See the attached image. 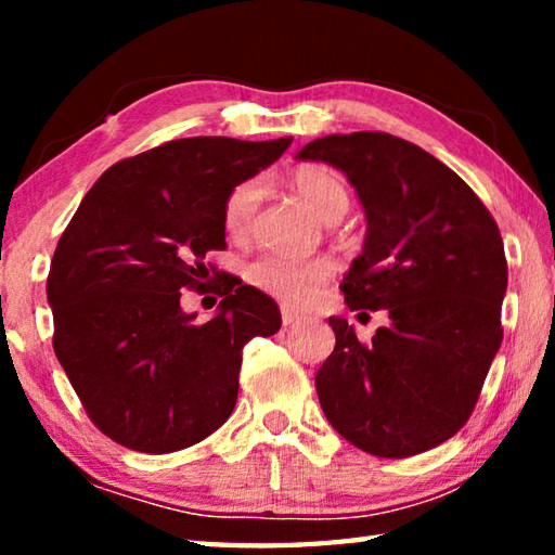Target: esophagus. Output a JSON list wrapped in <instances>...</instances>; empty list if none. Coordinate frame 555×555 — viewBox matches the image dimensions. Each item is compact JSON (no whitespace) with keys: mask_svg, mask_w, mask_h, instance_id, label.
Here are the masks:
<instances>
[{"mask_svg":"<svg viewBox=\"0 0 555 555\" xmlns=\"http://www.w3.org/2000/svg\"><path fill=\"white\" fill-rule=\"evenodd\" d=\"M281 323H284L286 327L300 323V315L296 311H291V308H281Z\"/></svg>","mask_w":555,"mask_h":555,"instance_id":"esophagus-1","label":"esophagus"}]
</instances>
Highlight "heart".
<instances>
[{"label":"heart","mask_w":555,"mask_h":555,"mask_svg":"<svg viewBox=\"0 0 555 555\" xmlns=\"http://www.w3.org/2000/svg\"><path fill=\"white\" fill-rule=\"evenodd\" d=\"M291 188L306 208L325 222H337L350 208V191H347L345 178L327 166H300L291 176ZM259 201L261 183L257 178L237 183L228 193L222 205V228L230 237H247ZM331 274L333 264L323 257L291 259L281 255H261L247 267L249 284L294 306L308 304Z\"/></svg>","instance_id":"b5f03b06"}]
</instances>
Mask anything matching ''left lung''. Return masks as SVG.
Segmentation results:
<instances>
[{"label": "left lung", "mask_w": 555, "mask_h": 555, "mask_svg": "<svg viewBox=\"0 0 555 555\" xmlns=\"http://www.w3.org/2000/svg\"><path fill=\"white\" fill-rule=\"evenodd\" d=\"M298 158L354 185L367 237L340 288L350 311L389 313L372 343L327 321L335 350L315 374L325 418L364 453H424L465 426L502 345L500 228L463 178L406 139L331 134Z\"/></svg>", "instance_id": "8db88e82"}]
</instances>
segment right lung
<instances>
[{
    "label": "right lung",
    "instance_id": "right-lung-1",
    "mask_svg": "<svg viewBox=\"0 0 555 555\" xmlns=\"http://www.w3.org/2000/svg\"><path fill=\"white\" fill-rule=\"evenodd\" d=\"M288 146L291 137H191L149 149L109 166L61 234L46 284L53 350L115 443L176 453L230 418L242 347L279 331V306L232 279L218 286V315L201 325L181 294L201 291L215 271L205 255L228 247V193Z\"/></svg>",
    "mask_w": 555,
    "mask_h": 555
}]
</instances>
